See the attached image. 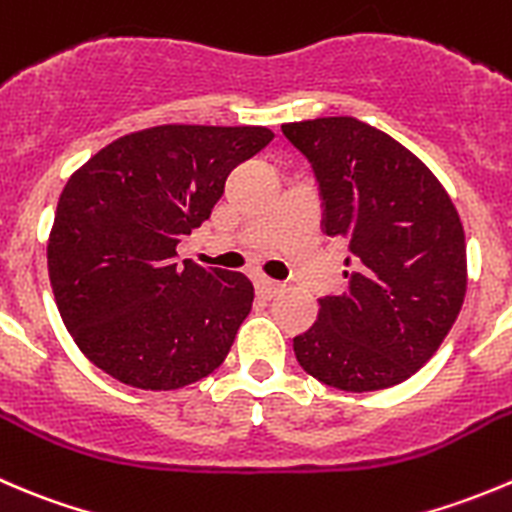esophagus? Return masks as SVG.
<instances>
[{"label": "esophagus", "instance_id": "obj_1", "mask_svg": "<svg viewBox=\"0 0 512 512\" xmlns=\"http://www.w3.org/2000/svg\"><path fill=\"white\" fill-rule=\"evenodd\" d=\"M255 292L260 297H265V300H272V297L280 295V292H282V282L267 280V277H257V280H255Z\"/></svg>", "mask_w": 512, "mask_h": 512}]
</instances>
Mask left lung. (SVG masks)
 Returning a JSON list of instances; mask_svg holds the SVG:
<instances>
[{"mask_svg": "<svg viewBox=\"0 0 512 512\" xmlns=\"http://www.w3.org/2000/svg\"><path fill=\"white\" fill-rule=\"evenodd\" d=\"M307 157L322 230L350 247L342 295L292 340L307 375L347 393L393 388L420 370L453 327L468 287L465 232L438 177L355 117L282 124Z\"/></svg>", "mask_w": 512, "mask_h": 512, "instance_id": "1", "label": "left lung"}]
</instances>
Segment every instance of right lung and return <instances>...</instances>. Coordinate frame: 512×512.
Wrapping results in <instances>:
<instances>
[{"instance_id": "1", "label": "right lung", "mask_w": 512, "mask_h": 512, "mask_svg": "<svg viewBox=\"0 0 512 512\" xmlns=\"http://www.w3.org/2000/svg\"><path fill=\"white\" fill-rule=\"evenodd\" d=\"M267 127L160 124L79 167L59 195L47 267L59 315L89 362L140 390H177L225 362L252 310L242 272L177 265L225 180Z\"/></svg>"}]
</instances>
